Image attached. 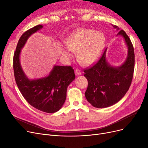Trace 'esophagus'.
<instances>
[{
	"instance_id": "34e87169",
	"label": "esophagus",
	"mask_w": 148,
	"mask_h": 148,
	"mask_svg": "<svg viewBox=\"0 0 148 148\" xmlns=\"http://www.w3.org/2000/svg\"><path fill=\"white\" fill-rule=\"evenodd\" d=\"M75 74L76 75H80L82 74V72L79 69H76L75 71Z\"/></svg>"
}]
</instances>
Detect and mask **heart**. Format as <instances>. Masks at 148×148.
<instances>
[{
  "label": "heart",
  "mask_w": 148,
  "mask_h": 148,
  "mask_svg": "<svg viewBox=\"0 0 148 148\" xmlns=\"http://www.w3.org/2000/svg\"><path fill=\"white\" fill-rule=\"evenodd\" d=\"M105 38L97 31L80 29L70 35L65 41L67 48L62 49V56L69 59L72 56V51H78L77 59L81 64L90 65L97 59L101 52Z\"/></svg>",
  "instance_id": "b5f03b06"
}]
</instances>
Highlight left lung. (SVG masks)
Listing matches in <instances>:
<instances>
[{
	"instance_id": "obj_1",
	"label": "left lung",
	"mask_w": 148,
	"mask_h": 148,
	"mask_svg": "<svg viewBox=\"0 0 148 148\" xmlns=\"http://www.w3.org/2000/svg\"><path fill=\"white\" fill-rule=\"evenodd\" d=\"M112 26L119 30L118 26ZM117 35L123 37L128 48L125 62L119 66H112L106 60V49L94 65L84 70L88 81L85 97L97 108L110 107L119 101L128 90L133 79L135 61L133 44L123 30H119Z\"/></svg>"
}]
</instances>
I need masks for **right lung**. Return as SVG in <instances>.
<instances>
[{"label": "right lung", "mask_w": 148, "mask_h": 148, "mask_svg": "<svg viewBox=\"0 0 148 148\" xmlns=\"http://www.w3.org/2000/svg\"><path fill=\"white\" fill-rule=\"evenodd\" d=\"M43 27L39 25L23 34L18 42L13 58L15 80L22 95L36 109L55 113L63 106L69 84L75 78L73 68L54 65L50 74L37 79H29L21 68L20 55L28 38Z\"/></svg>", "instance_id": "obj_1"}]
</instances>
